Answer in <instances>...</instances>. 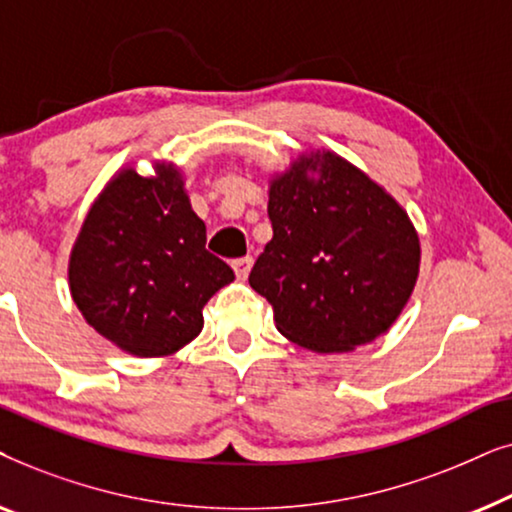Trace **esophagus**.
<instances>
[{
    "instance_id": "esophagus-1",
    "label": "esophagus",
    "mask_w": 512,
    "mask_h": 512,
    "mask_svg": "<svg viewBox=\"0 0 512 512\" xmlns=\"http://www.w3.org/2000/svg\"><path fill=\"white\" fill-rule=\"evenodd\" d=\"M251 263H254V258H251V256H244V258H237V261H233V270H235L237 279H247L249 277Z\"/></svg>"
}]
</instances>
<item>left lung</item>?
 <instances>
[{
	"label": "left lung",
	"mask_w": 512,
	"mask_h": 512,
	"mask_svg": "<svg viewBox=\"0 0 512 512\" xmlns=\"http://www.w3.org/2000/svg\"><path fill=\"white\" fill-rule=\"evenodd\" d=\"M272 240L249 275L277 331L319 354L368 345L398 319L419 275L410 216L366 172L310 151L270 181Z\"/></svg>",
	"instance_id": "left-lung-1"
}]
</instances>
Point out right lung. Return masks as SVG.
<instances>
[{
  "label": "right lung",
  "instance_id": "obj_1",
  "mask_svg": "<svg viewBox=\"0 0 512 512\" xmlns=\"http://www.w3.org/2000/svg\"><path fill=\"white\" fill-rule=\"evenodd\" d=\"M184 177L125 167L104 186L69 256V291L83 319L123 352L170 356L202 331V307L235 279L205 249Z\"/></svg>",
  "mask_w": 512,
  "mask_h": 512
}]
</instances>
